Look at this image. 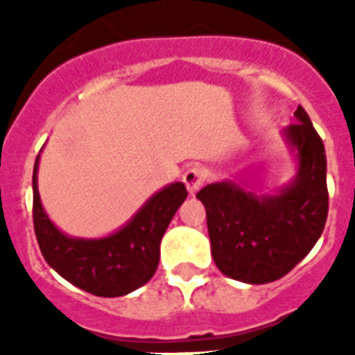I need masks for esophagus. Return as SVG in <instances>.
<instances>
[{
    "mask_svg": "<svg viewBox=\"0 0 355 355\" xmlns=\"http://www.w3.org/2000/svg\"><path fill=\"white\" fill-rule=\"evenodd\" d=\"M205 169L202 167H189L188 171L184 173V184H186V188H188V191L191 195L197 193L200 189V186H202V182H205Z\"/></svg>",
    "mask_w": 355,
    "mask_h": 355,
    "instance_id": "esophagus-1",
    "label": "esophagus"
}]
</instances>
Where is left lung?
Here are the masks:
<instances>
[{
	"label": "left lung",
	"instance_id": "8db88e82",
	"mask_svg": "<svg viewBox=\"0 0 355 355\" xmlns=\"http://www.w3.org/2000/svg\"><path fill=\"white\" fill-rule=\"evenodd\" d=\"M282 130L297 173L265 193L259 169L208 184L197 193L206 208L211 256L223 275L245 284H269L302 261L319 241L328 217L326 153L302 107Z\"/></svg>",
	"mask_w": 355,
	"mask_h": 355
}]
</instances>
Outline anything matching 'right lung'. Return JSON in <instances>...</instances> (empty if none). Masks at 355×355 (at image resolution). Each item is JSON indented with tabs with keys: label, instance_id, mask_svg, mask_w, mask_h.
<instances>
[{
	"label": "right lung",
	"instance_id": "add662e5",
	"mask_svg": "<svg viewBox=\"0 0 355 355\" xmlns=\"http://www.w3.org/2000/svg\"><path fill=\"white\" fill-rule=\"evenodd\" d=\"M38 164L33 171V223L38 247L53 270L64 280L96 297H123L153 278L160 259V241L188 191L171 182L153 193L116 232L103 237L64 234L42 206Z\"/></svg>",
	"mask_w": 355,
	"mask_h": 355
}]
</instances>
